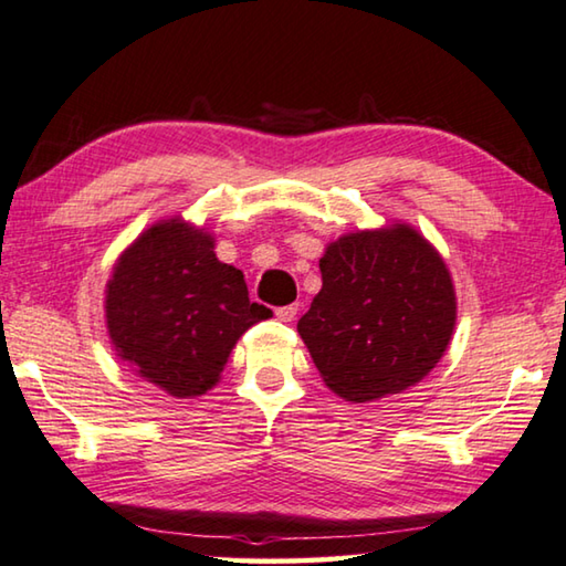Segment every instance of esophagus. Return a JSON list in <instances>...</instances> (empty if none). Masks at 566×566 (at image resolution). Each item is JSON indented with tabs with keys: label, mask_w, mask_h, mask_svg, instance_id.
Here are the masks:
<instances>
[{
	"label": "esophagus",
	"mask_w": 566,
	"mask_h": 566,
	"mask_svg": "<svg viewBox=\"0 0 566 566\" xmlns=\"http://www.w3.org/2000/svg\"><path fill=\"white\" fill-rule=\"evenodd\" d=\"M297 312H300V304H284V307L274 310V315L282 322H292L294 317H297Z\"/></svg>",
	"instance_id": "1"
}]
</instances>
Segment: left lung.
Returning <instances> with one entry per match:
<instances>
[{"mask_svg":"<svg viewBox=\"0 0 566 566\" xmlns=\"http://www.w3.org/2000/svg\"><path fill=\"white\" fill-rule=\"evenodd\" d=\"M319 272L322 290L297 329L339 398H382L433 370L455 325V294L443 259L418 231L337 239Z\"/></svg>","mask_w":566,"mask_h":566,"instance_id":"obj_1","label":"left lung"}]
</instances>
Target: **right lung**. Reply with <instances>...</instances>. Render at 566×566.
<instances>
[{
    "mask_svg": "<svg viewBox=\"0 0 566 566\" xmlns=\"http://www.w3.org/2000/svg\"><path fill=\"white\" fill-rule=\"evenodd\" d=\"M105 315L115 349L140 378L191 398L219 380L237 339L272 310L249 302L244 274L219 262L209 234L170 219L115 264Z\"/></svg>",
    "mask_w": 566,
    "mask_h": 566,
    "instance_id": "obj_1",
    "label": "right lung"
}]
</instances>
